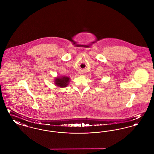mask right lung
<instances>
[{
    "instance_id": "1",
    "label": "right lung",
    "mask_w": 154,
    "mask_h": 154,
    "mask_svg": "<svg viewBox=\"0 0 154 154\" xmlns=\"http://www.w3.org/2000/svg\"><path fill=\"white\" fill-rule=\"evenodd\" d=\"M70 81V79L69 77L60 75L57 76L54 79V84L60 88H65L68 86Z\"/></svg>"
}]
</instances>
